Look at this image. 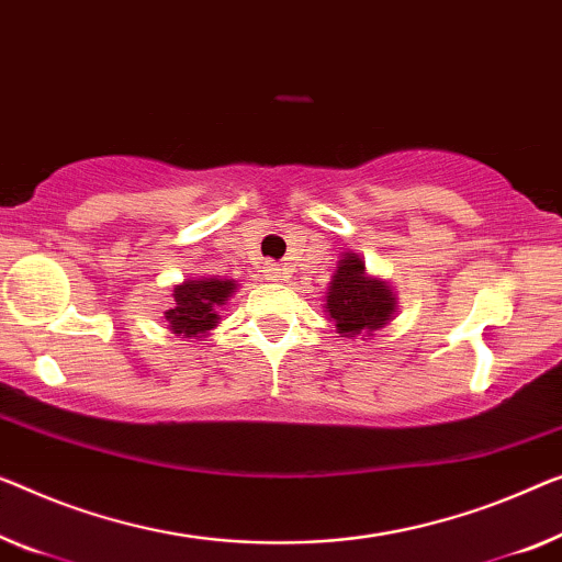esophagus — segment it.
<instances>
[{
    "mask_svg": "<svg viewBox=\"0 0 562 562\" xmlns=\"http://www.w3.org/2000/svg\"><path fill=\"white\" fill-rule=\"evenodd\" d=\"M262 272H265V278H267V280H272V282H274V280H282V278H284V267L274 265V262H267Z\"/></svg>",
    "mask_w": 562,
    "mask_h": 562,
    "instance_id": "34e87169",
    "label": "esophagus"
}]
</instances>
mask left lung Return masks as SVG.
Wrapping results in <instances>:
<instances>
[{
    "mask_svg": "<svg viewBox=\"0 0 562 562\" xmlns=\"http://www.w3.org/2000/svg\"><path fill=\"white\" fill-rule=\"evenodd\" d=\"M328 313L340 335L356 338L386 325L396 313V297L389 284L366 278V267L356 255L340 259L328 290Z\"/></svg>",
    "mask_w": 562,
    "mask_h": 562,
    "instance_id": "left-lung-1",
    "label": "left lung"
}]
</instances>
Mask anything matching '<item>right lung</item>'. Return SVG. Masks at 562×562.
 <instances>
[{
    "instance_id": "1",
    "label": "right lung",
    "mask_w": 562,
    "mask_h": 562,
    "mask_svg": "<svg viewBox=\"0 0 562 562\" xmlns=\"http://www.w3.org/2000/svg\"><path fill=\"white\" fill-rule=\"evenodd\" d=\"M234 292V280H187L173 288V307L166 310V321L171 330L183 338H199L201 333L212 330L220 315L216 307L224 305Z\"/></svg>"
}]
</instances>
